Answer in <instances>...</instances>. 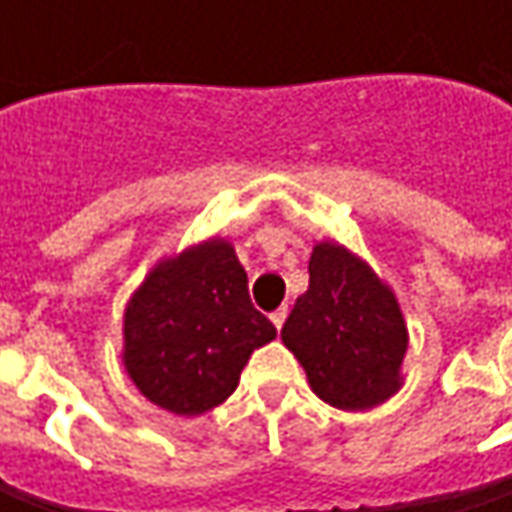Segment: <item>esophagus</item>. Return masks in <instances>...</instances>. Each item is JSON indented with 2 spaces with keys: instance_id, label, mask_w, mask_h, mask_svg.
I'll return each mask as SVG.
<instances>
[{
  "instance_id": "esophagus-1",
  "label": "esophagus",
  "mask_w": 512,
  "mask_h": 512,
  "mask_svg": "<svg viewBox=\"0 0 512 512\" xmlns=\"http://www.w3.org/2000/svg\"><path fill=\"white\" fill-rule=\"evenodd\" d=\"M285 319H287V307H279V310H273V313H270V322L276 325V330H282Z\"/></svg>"
}]
</instances>
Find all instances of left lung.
Instances as JSON below:
<instances>
[{"label": "left lung", "mask_w": 512, "mask_h": 512, "mask_svg": "<svg viewBox=\"0 0 512 512\" xmlns=\"http://www.w3.org/2000/svg\"><path fill=\"white\" fill-rule=\"evenodd\" d=\"M310 285L282 327L313 393L339 410H367L399 390L407 327L390 287L333 242L313 247Z\"/></svg>", "instance_id": "obj_1"}]
</instances>
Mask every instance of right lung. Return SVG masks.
<instances>
[{
    "label": "right lung",
    "instance_id": "obj_1",
    "mask_svg": "<svg viewBox=\"0 0 512 512\" xmlns=\"http://www.w3.org/2000/svg\"><path fill=\"white\" fill-rule=\"evenodd\" d=\"M276 327L247 293L233 247L213 239L156 267L125 310V367L150 402L199 416L236 390Z\"/></svg>",
    "mask_w": 512,
    "mask_h": 512
}]
</instances>
